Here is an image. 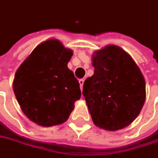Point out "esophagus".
<instances>
[{"instance_id": "obj_1", "label": "esophagus", "mask_w": 158, "mask_h": 158, "mask_svg": "<svg viewBox=\"0 0 158 158\" xmlns=\"http://www.w3.org/2000/svg\"><path fill=\"white\" fill-rule=\"evenodd\" d=\"M83 83H84V80H83V79H80V80H79V84H80V88H81V89H82Z\"/></svg>"}]
</instances>
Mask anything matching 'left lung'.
<instances>
[{
  "label": "left lung",
  "instance_id": "1",
  "mask_svg": "<svg viewBox=\"0 0 158 158\" xmlns=\"http://www.w3.org/2000/svg\"><path fill=\"white\" fill-rule=\"evenodd\" d=\"M94 75L82 89L93 123L110 131L131 124L145 102V81L140 69L121 48L108 45L92 57Z\"/></svg>",
  "mask_w": 158,
  "mask_h": 158
}]
</instances>
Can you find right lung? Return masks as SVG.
<instances>
[{"instance_id":"obj_1","label":"right lung","mask_w":158,"mask_h":158,"mask_svg":"<svg viewBox=\"0 0 158 158\" xmlns=\"http://www.w3.org/2000/svg\"><path fill=\"white\" fill-rule=\"evenodd\" d=\"M73 51L56 39L39 44L15 73L13 89L22 112L38 125L66 122L80 99V84L68 68Z\"/></svg>"}]
</instances>
